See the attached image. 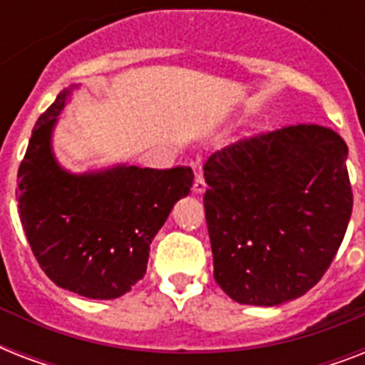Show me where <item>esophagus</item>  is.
I'll list each match as a JSON object with an SVG mask.
<instances>
[{"mask_svg":"<svg viewBox=\"0 0 365 365\" xmlns=\"http://www.w3.org/2000/svg\"><path fill=\"white\" fill-rule=\"evenodd\" d=\"M206 189V180L202 176V172H197V176H195V182H193V191L195 193H202Z\"/></svg>","mask_w":365,"mask_h":365,"instance_id":"1","label":"esophagus"}]
</instances>
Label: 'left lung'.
Listing matches in <instances>:
<instances>
[{
    "instance_id": "8db88e82",
    "label": "left lung",
    "mask_w": 365,
    "mask_h": 365,
    "mask_svg": "<svg viewBox=\"0 0 365 365\" xmlns=\"http://www.w3.org/2000/svg\"><path fill=\"white\" fill-rule=\"evenodd\" d=\"M345 140L289 125L223 148L205 165L214 278L242 305L272 307L318 284L352 214Z\"/></svg>"
}]
</instances>
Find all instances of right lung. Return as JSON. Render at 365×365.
I'll use <instances>...</instances> for the list:
<instances>
[{
	"label": "right lung",
	"mask_w": 365,
	"mask_h": 365,
	"mask_svg": "<svg viewBox=\"0 0 365 365\" xmlns=\"http://www.w3.org/2000/svg\"><path fill=\"white\" fill-rule=\"evenodd\" d=\"M70 91L37 119L19 168V210L37 263L56 286L88 299H115L148 269L149 244L193 170L115 166L70 174L56 163L51 136Z\"/></svg>",
	"instance_id": "1"
}]
</instances>
